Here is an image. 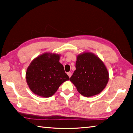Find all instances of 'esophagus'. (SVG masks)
<instances>
[{
	"label": "esophagus",
	"instance_id": "obj_1",
	"mask_svg": "<svg viewBox=\"0 0 133 133\" xmlns=\"http://www.w3.org/2000/svg\"><path fill=\"white\" fill-rule=\"evenodd\" d=\"M67 75H68V76H69V78H70L71 76V75H72V74H71V72H67Z\"/></svg>",
	"mask_w": 133,
	"mask_h": 133
}]
</instances>
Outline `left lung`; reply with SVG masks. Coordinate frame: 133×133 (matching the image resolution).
Segmentation results:
<instances>
[{
  "instance_id": "obj_1",
  "label": "left lung",
  "mask_w": 133,
  "mask_h": 133,
  "mask_svg": "<svg viewBox=\"0 0 133 133\" xmlns=\"http://www.w3.org/2000/svg\"><path fill=\"white\" fill-rule=\"evenodd\" d=\"M75 67L70 81L84 96L97 95L106 87L109 73L102 61L94 54L84 52L79 55Z\"/></svg>"
}]
</instances>
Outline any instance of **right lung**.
Masks as SVG:
<instances>
[{"label":"right lung","mask_w":133,"mask_h":133,"mask_svg":"<svg viewBox=\"0 0 133 133\" xmlns=\"http://www.w3.org/2000/svg\"><path fill=\"white\" fill-rule=\"evenodd\" d=\"M59 55L45 53L34 59L28 67L26 79L34 94L49 97L62 83L70 80L59 63Z\"/></svg>","instance_id":"obj_1"}]
</instances>
